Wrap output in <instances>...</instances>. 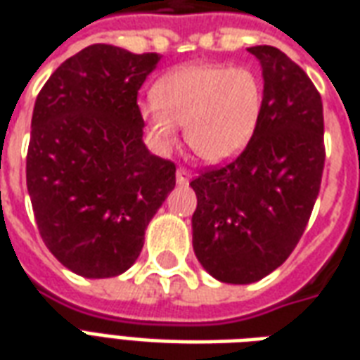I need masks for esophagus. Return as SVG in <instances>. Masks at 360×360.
<instances>
[{"label": "esophagus", "instance_id": "esophagus-1", "mask_svg": "<svg viewBox=\"0 0 360 360\" xmlns=\"http://www.w3.org/2000/svg\"><path fill=\"white\" fill-rule=\"evenodd\" d=\"M175 179H177V183H179V185H187L188 181H191V173H188L185 167H179V169H177V173H175Z\"/></svg>", "mask_w": 360, "mask_h": 360}]
</instances>
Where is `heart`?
<instances>
[{
	"instance_id": "obj_1",
	"label": "heart",
	"mask_w": 360,
	"mask_h": 360,
	"mask_svg": "<svg viewBox=\"0 0 360 360\" xmlns=\"http://www.w3.org/2000/svg\"><path fill=\"white\" fill-rule=\"evenodd\" d=\"M154 100L141 103V117L160 150L185 141L208 164H226L247 148L264 105V89L247 67L195 63L164 75L152 89Z\"/></svg>"
}]
</instances>
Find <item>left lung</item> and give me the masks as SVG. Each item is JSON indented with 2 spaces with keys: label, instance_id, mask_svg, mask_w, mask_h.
Wrapping results in <instances>:
<instances>
[{
  "label": "left lung",
  "instance_id": "obj_1",
  "mask_svg": "<svg viewBox=\"0 0 360 360\" xmlns=\"http://www.w3.org/2000/svg\"><path fill=\"white\" fill-rule=\"evenodd\" d=\"M249 51L264 77L255 136L231 164L191 181L196 258L212 278L235 285L266 278L293 252L326 158L322 98L309 75L274 46Z\"/></svg>",
  "mask_w": 360,
  "mask_h": 360
}]
</instances>
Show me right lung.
<instances>
[{
	"label": "right lung",
	"instance_id": "add662e5",
	"mask_svg": "<svg viewBox=\"0 0 360 360\" xmlns=\"http://www.w3.org/2000/svg\"><path fill=\"white\" fill-rule=\"evenodd\" d=\"M158 53L94 44L63 61L36 98L27 187L42 241L82 278H113L175 187V164L142 141L136 96Z\"/></svg>",
	"mask_w": 360,
	"mask_h": 360
}]
</instances>
